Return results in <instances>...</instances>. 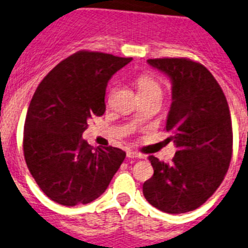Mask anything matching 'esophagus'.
<instances>
[{
	"instance_id": "1",
	"label": "esophagus",
	"mask_w": 248,
	"mask_h": 248,
	"mask_svg": "<svg viewBox=\"0 0 248 248\" xmlns=\"http://www.w3.org/2000/svg\"><path fill=\"white\" fill-rule=\"evenodd\" d=\"M127 158H130V159H134V158L140 159V158H142V155H141V154H139V153L127 152Z\"/></svg>"
}]
</instances>
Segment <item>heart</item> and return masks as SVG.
I'll list each match as a JSON object with an SVG mask.
<instances>
[{"mask_svg": "<svg viewBox=\"0 0 248 248\" xmlns=\"http://www.w3.org/2000/svg\"><path fill=\"white\" fill-rule=\"evenodd\" d=\"M136 85H138L140 96L155 95V94L163 95L162 82L156 76L152 75V74H142L136 78Z\"/></svg>", "mask_w": 248, "mask_h": 248, "instance_id": "obj_1", "label": "heart"}]
</instances>
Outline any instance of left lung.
I'll list each match as a JSON object with an SVG mask.
<instances>
[{
  "mask_svg": "<svg viewBox=\"0 0 248 248\" xmlns=\"http://www.w3.org/2000/svg\"><path fill=\"white\" fill-rule=\"evenodd\" d=\"M170 78L172 103L167 141L177 152L172 164L149 156L154 174L142 185L145 199L170 214L192 211L220 186L232 158V121L224 93L208 68L186 58L148 60Z\"/></svg>",
  "mask_w": 248,
  "mask_h": 248,
  "instance_id": "8db88e82",
  "label": "left lung"
}]
</instances>
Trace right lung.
Segmentation results:
<instances>
[{
	"instance_id": "add662e5",
	"label": "right lung",
	"mask_w": 248,
	"mask_h": 248,
	"mask_svg": "<svg viewBox=\"0 0 248 248\" xmlns=\"http://www.w3.org/2000/svg\"><path fill=\"white\" fill-rule=\"evenodd\" d=\"M132 58L99 52L72 54L42 80L24 128L26 166L40 190L65 206L89 204L103 194L126 153L94 149L81 138L88 121L106 110L110 78Z\"/></svg>"
}]
</instances>
